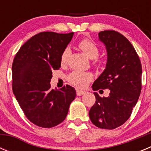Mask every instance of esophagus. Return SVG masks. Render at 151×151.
Instances as JSON below:
<instances>
[{
  "instance_id": "34e87169",
  "label": "esophagus",
  "mask_w": 151,
  "mask_h": 151,
  "mask_svg": "<svg viewBox=\"0 0 151 151\" xmlns=\"http://www.w3.org/2000/svg\"><path fill=\"white\" fill-rule=\"evenodd\" d=\"M84 94H85V91L80 90V89H76V94L78 96H82Z\"/></svg>"
}]
</instances>
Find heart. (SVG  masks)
<instances>
[{
  "label": "heart",
  "mask_w": 151,
  "mask_h": 151,
  "mask_svg": "<svg viewBox=\"0 0 151 151\" xmlns=\"http://www.w3.org/2000/svg\"><path fill=\"white\" fill-rule=\"evenodd\" d=\"M78 47L85 53V54L89 59L93 60V63L94 65L100 64L99 60L97 57L99 55V48L98 47L88 39H83L78 43ZM69 48H66L63 50L61 55V63L65 64L67 62L68 57L69 55ZM93 78V76L89 72H84L81 70H74L70 74H69L67 78L68 81L76 87H84L86 84Z\"/></svg>",
  "instance_id": "obj_1"
}]
</instances>
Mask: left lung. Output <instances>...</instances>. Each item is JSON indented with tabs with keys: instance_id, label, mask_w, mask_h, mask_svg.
Returning <instances> with one entry per match:
<instances>
[{
	"instance_id": "8db88e82",
	"label": "left lung",
	"mask_w": 151,
	"mask_h": 151,
	"mask_svg": "<svg viewBox=\"0 0 151 151\" xmlns=\"http://www.w3.org/2000/svg\"><path fill=\"white\" fill-rule=\"evenodd\" d=\"M99 40L107 52L106 69L92 85L94 91L110 89L107 97L94 92L96 101L89 110L97 127L114 129L130 117L141 91L142 67L139 57L129 40L118 32L102 31Z\"/></svg>"
}]
</instances>
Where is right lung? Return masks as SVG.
<instances>
[{
    "label": "right lung",
    "mask_w": 151,
    "mask_h": 151,
    "mask_svg": "<svg viewBox=\"0 0 151 151\" xmlns=\"http://www.w3.org/2000/svg\"><path fill=\"white\" fill-rule=\"evenodd\" d=\"M73 34L38 33L21 47L13 60V94L28 119L39 127L61 123L76 95L70 85L54 90L50 83L52 71L60 68L61 55Z\"/></svg>",
    "instance_id": "add662e5"
}]
</instances>
